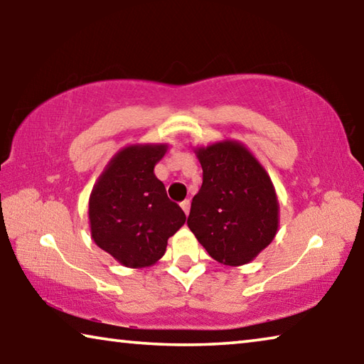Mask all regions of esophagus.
Wrapping results in <instances>:
<instances>
[{
    "mask_svg": "<svg viewBox=\"0 0 364 364\" xmlns=\"http://www.w3.org/2000/svg\"><path fill=\"white\" fill-rule=\"evenodd\" d=\"M180 205H181V208H183V212L188 215V213H189V208H191V202H189V200H183Z\"/></svg>",
    "mask_w": 364,
    "mask_h": 364,
    "instance_id": "1",
    "label": "esophagus"
}]
</instances>
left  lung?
<instances>
[{"label":"left lung","mask_w":364,"mask_h":364,"mask_svg":"<svg viewBox=\"0 0 364 364\" xmlns=\"http://www.w3.org/2000/svg\"><path fill=\"white\" fill-rule=\"evenodd\" d=\"M204 180L193 197L188 226L208 255L226 267L255 260L279 228L273 181L241 141L193 147Z\"/></svg>","instance_id":"obj_1"}]
</instances>
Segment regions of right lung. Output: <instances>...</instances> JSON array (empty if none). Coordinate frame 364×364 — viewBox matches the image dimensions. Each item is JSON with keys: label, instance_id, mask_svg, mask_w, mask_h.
<instances>
[{"label": "right lung", "instance_id": "add662e5", "mask_svg": "<svg viewBox=\"0 0 364 364\" xmlns=\"http://www.w3.org/2000/svg\"><path fill=\"white\" fill-rule=\"evenodd\" d=\"M167 143L128 144L109 160L90 194L88 220L97 247L127 268L156 264L186 215L154 173Z\"/></svg>", "mask_w": 364, "mask_h": 364}]
</instances>
